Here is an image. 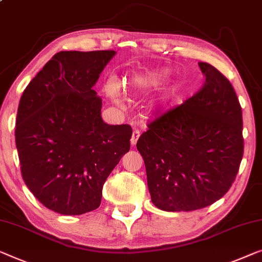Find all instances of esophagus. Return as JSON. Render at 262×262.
I'll return each mask as SVG.
<instances>
[{"label": "esophagus", "instance_id": "34e87169", "mask_svg": "<svg viewBox=\"0 0 262 262\" xmlns=\"http://www.w3.org/2000/svg\"><path fill=\"white\" fill-rule=\"evenodd\" d=\"M140 138V130L139 129H135L133 130V134H132V139H130V143L134 146V144H136V142H138V140Z\"/></svg>", "mask_w": 262, "mask_h": 262}]
</instances>
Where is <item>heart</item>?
Returning <instances> with one entry per match:
<instances>
[{
	"mask_svg": "<svg viewBox=\"0 0 262 262\" xmlns=\"http://www.w3.org/2000/svg\"><path fill=\"white\" fill-rule=\"evenodd\" d=\"M168 76V72L167 70H156V72L150 73H143L140 75H136L130 80V84L135 85V87H147V85H156L166 79ZM107 94L112 99L116 100L119 97L120 89L119 85L115 82H109L106 87Z\"/></svg>",
	"mask_w": 262,
	"mask_h": 262,
	"instance_id": "b5f03b06",
	"label": "heart"
}]
</instances>
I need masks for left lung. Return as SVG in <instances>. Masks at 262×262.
I'll list each match as a JSON object with an SVG mask.
<instances>
[{
  "instance_id": "1",
  "label": "left lung",
  "mask_w": 262,
  "mask_h": 262,
  "mask_svg": "<svg viewBox=\"0 0 262 262\" xmlns=\"http://www.w3.org/2000/svg\"><path fill=\"white\" fill-rule=\"evenodd\" d=\"M199 67L202 87L151 120L136 143L151 201L167 212L201 209L221 199L244 155L243 111L233 85L209 63Z\"/></svg>"
}]
</instances>
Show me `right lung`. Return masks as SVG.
I'll use <instances>...</instances> for the list:
<instances>
[{"label": "right lung", "mask_w": 262, "mask_h": 262, "mask_svg": "<svg viewBox=\"0 0 262 262\" xmlns=\"http://www.w3.org/2000/svg\"><path fill=\"white\" fill-rule=\"evenodd\" d=\"M114 50L60 52L27 85L15 141L35 198L64 215L96 209L109 174L129 150V124L109 126L93 85Z\"/></svg>", "instance_id": "1"}]
</instances>
